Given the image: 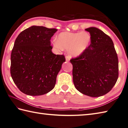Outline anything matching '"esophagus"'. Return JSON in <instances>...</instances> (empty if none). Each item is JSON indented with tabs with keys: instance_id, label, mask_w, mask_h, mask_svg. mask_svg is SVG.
Returning a JSON list of instances; mask_svg holds the SVG:
<instances>
[{
	"instance_id": "34e87169",
	"label": "esophagus",
	"mask_w": 128,
	"mask_h": 128,
	"mask_svg": "<svg viewBox=\"0 0 128 128\" xmlns=\"http://www.w3.org/2000/svg\"><path fill=\"white\" fill-rule=\"evenodd\" d=\"M66 62H69L70 60V56H66Z\"/></svg>"
}]
</instances>
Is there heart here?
Segmentation results:
<instances>
[{
	"label": "heart",
	"mask_w": 128,
	"mask_h": 128,
	"mask_svg": "<svg viewBox=\"0 0 128 128\" xmlns=\"http://www.w3.org/2000/svg\"><path fill=\"white\" fill-rule=\"evenodd\" d=\"M91 36L86 32H62L54 42V46L59 50L68 49L70 56L78 57L82 55L89 47Z\"/></svg>",
	"instance_id": "obj_1"
}]
</instances>
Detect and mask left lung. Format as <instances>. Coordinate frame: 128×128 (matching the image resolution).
Listing matches in <instances>:
<instances>
[{
  "mask_svg": "<svg viewBox=\"0 0 128 128\" xmlns=\"http://www.w3.org/2000/svg\"><path fill=\"white\" fill-rule=\"evenodd\" d=\"M90 44L80 56L70 59L76 88L91 97L104 96L111 90L118 78V58L112 39L95 27L86 29Z\"/></svg>",
  "mask_w": 128,
  "mask_h": 128,
  "instance_id": "obj_1",
  "label": "left lung"
}]
</instances>
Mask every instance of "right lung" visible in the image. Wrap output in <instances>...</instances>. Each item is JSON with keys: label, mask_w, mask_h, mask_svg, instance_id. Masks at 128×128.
<instances>
[{"label": "right lung", "mask_w": 128, "mask_h": 128, "mask_svg": "<svg viewBox=\"0 0 128 128\" xmlns=\"http://www.w3.org/2000/svg\"><path fill=\"white\" fill-rule=\"evenodd\" d=\"M58 30L32 26L19 34L11 53L10 74L22 92L42 96L50 92L66 62L63 55L52 53L51 38Z\"/></svg>", "instance_id": "add662e5"}]
</instances>
